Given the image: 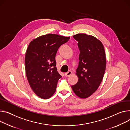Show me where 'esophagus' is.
I'll list each match as a JSON object with an SVG mask.
<instances>
[{"mask_svg": "<svg viewBox=\"0 0 130 130\" xmlns=\"http://www.w3.org/2000/svg\"><path fill=\"white\" fill-rule=\"evenodd\" d=\"M72 72L69 70V71H68L67 73H65V76L66 77H69L70 75H72Z\"/></svg>", "mask_w": 130, "mask_h": 130, "instance_id": "esophagus-1", "label": "esophagus"}]
</instances>
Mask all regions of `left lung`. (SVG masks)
Listing matches in <instances>:
<instances>
[{"label": "left lung", "mask_w": 130, "mask_h": 130, "mask_svg": "<svg viewBox=\"0 0 130 130\" xmlns=\"http://www.w3.org/2000/svg\"><path fill=\"white\" fill-rule=\"evenodd\" d=\"M73 37L78 42L80 54L76 73L78 81L72 88L77 96L86 99L98 90L103 80L106 65L104 47L91 35L78 34Z\"/></svg>", "instance_id": "left-lung-1"}]
</instances>
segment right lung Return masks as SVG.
<instances>
[{
	"mask_svg": "<svg viewBox=\"0 0 130 130\" xmlns=\"http://www.w3.org/2000/svg\"><path fill=\"white\" fill-rule=\"evenodd\" d=\"M69 38L49 34L34 39L28 46L25 56L27 79L33 92L41 99H49L55 92L62 77L57 71L55 55Z\"/></svg>",
	"mask_w": 130,
	"mask_h": 130,
	"instance_id": "add662e5",
	"label": "right lung"
}]
</instances>
